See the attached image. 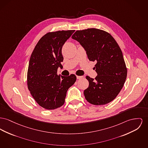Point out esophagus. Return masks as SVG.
<instances>
[{
  "mask_svg": "<svg viewBox=\"0 0 148 148\" xmlns=\"http://www.w3.org/2000/svg\"><path fill=\"white\" fill-rule=\"evenodd\" d=\"M82 78H83V76H77V78L78 79H80Z\"/></svg>",
  "mask_w": 148,
  "mask_h": 148,
  "instance_id": "obj_1",
  "label": "esophagus"
}]
</instances>
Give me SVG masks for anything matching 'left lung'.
I'll return each mask as SVG.
<instances>
[{
  "mask_svg": "<svg viewBox=\"0 0 148 148\" xmlns=\"http://www.w3.org/2000/svg\"><path fill=\"white\" fill-rule=\"evenodd\" d=\"M71 38L84 47L90 61H96L95 79H86L89 87L84 91L87 101L94 105L107 104L119 95L127 77L122 52L113 37L97 28L77 31Z\"/></svg>",
  "mask_w": 148,
  "mask_h": 148,
  "instance_id": "obj_1",
  "label": "left lung"
}]
</instances>
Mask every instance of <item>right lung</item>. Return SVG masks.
<instances>
[{
	"instance_id": "right-lung-1",
	"label": "right lung",
	"mask_w": 148,
	"mask_h": 148,
	"mask_svg": "<svg viewBox=\"0 0 148 148\" xmlns=\"http://www.w3.org/2000/svg\"><path fill=\"white\" fill-rule=\"evenodd\" d=\"M74 30L49 32L42 36L31 54L27 71V86L41 107L54 110L65 103L66 92L77 80L74 74L58 75L62 66V47Z\"/></svg>"
}]
</instances>
